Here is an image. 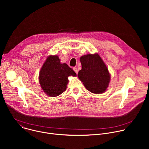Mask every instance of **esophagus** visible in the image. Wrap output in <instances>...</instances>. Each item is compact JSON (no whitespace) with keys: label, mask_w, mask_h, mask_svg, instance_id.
I'll use <instances>...</instances> for the list:
<instances>
[{"label":"esophagus","mask_w":149,"mask_h":149,"mask_svg":"<svg viewBox=\"0 0 149 149\" xmlns=\"http://www.w3.org/2000/svg\"><path fill=\"white\" fill-rule=\"evenodd\" d=\"M73 70H74V71L75 72V73H76L77 74H78V69H77L76 67H74V68H73Z\"/></svg>","instance_id":"esophagus-1"}]
</instances>
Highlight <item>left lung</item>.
<instances>
[{
	"label": "left lung",
	"mask_w": 149,
	"mask_h": 149,
	"mask_svg": "<svg viewBox=\"0 0 149 149\" xmlns=\"http://www.w3.org/2000/svg\"><path fill=\"white\" fill-rule=\"evenodd\" d=\"M82 69L78 77L85 87L95 94L104 93L109 86L110 75L100 55L97 54H87L80 58Z\"/></svg>",
	"instance_id": "left-lung-1"
}]
</instances>
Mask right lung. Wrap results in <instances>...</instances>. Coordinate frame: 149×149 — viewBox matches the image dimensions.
I'll use <instances>...</instances> for the list:
<instances>
[{
	"label": "right lung",
	"mask_w": 149,
	"mask_h": 149,
	"mask_svg": "<svg viewBox=\"0 0 149 149\" xmlns=\"http://www.w3.org/2000/svg\"><path fill=\"white\" fill-rule=\"evenodd\" d=\"M76 77V73L65 63H61L56 55L48 57L39 72V83L46 94L56 97L67 89L69 76Z\"/></svg>",
	"instance_id": "1"
}]
</instances>
